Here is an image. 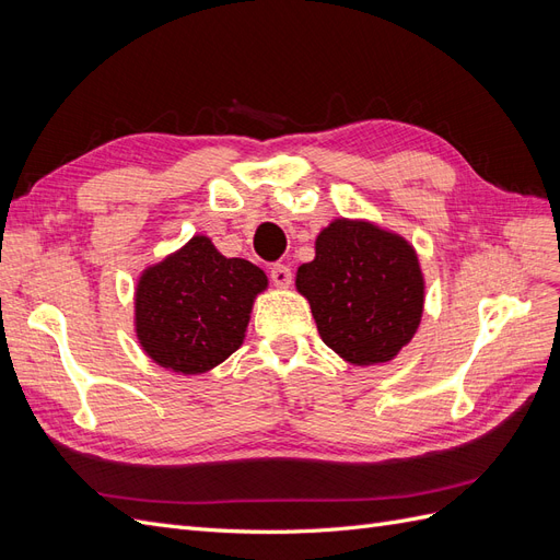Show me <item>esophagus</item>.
I'll return each mask as SVG.
<instances>
[{"mask_svg": "<svg viewBox=\"0 0 560 560\" xmlns=\"http://www.w3.org/2000/svg\"><path fill=\"white\" fill-rule=\"evenodd\" d=\"M270 280L278 287H290L292 284V270L284 264H273L270 266Z\"/></svg>", "mask_w": 560, "mask_h": 560, "instance_id": "1", "label": "esophagus"}]
</instances>
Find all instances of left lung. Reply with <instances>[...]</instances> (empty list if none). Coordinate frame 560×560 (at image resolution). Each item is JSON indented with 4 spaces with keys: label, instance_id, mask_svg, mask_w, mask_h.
Listing matches in <instances>:
<instances>
[{
    "label": "left lung",
    "instance_id": "8db88e82",
    "mask_svg": "<svg viewBox=\"0 0 560 560\" xmlns=\"http://www.w3.org/2000/svg\"><path fill=\"white\" fill-rule=\"evenodd\" d=\"M317 331L350 364H383L411 341L422 315L413 247L366 222L336 219L315 241V259L296 273Z\"/></svg>",
    "mask_w": 560,
    "mask_h": 560
}]
</instances>
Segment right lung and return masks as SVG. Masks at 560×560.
<instances>
[{"instance_id": "right-lung-1", "label": "right lung", "mask_w": 560, "mask_h": 560, "mask_svg": "<svg viewBox=\"0 0 560 560\" xmlns=\"http://www.w3.org/2000/svg\"><path fill=\"white\" fill-rule=\"evenodd\" d=\"M266 284L259 266L226 259L196 235L140 278L135 322L144 352L177 374L217 366L241 348L252 301Z\"/></svg>"}]
</instances>
